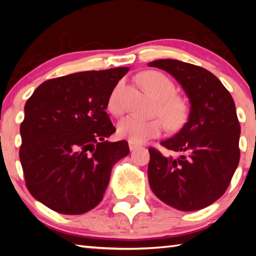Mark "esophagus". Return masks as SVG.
Segmentation results:
<instances>
[{"label":"esophagus","mask_w":256,"mask_h":256,"mask_svg":"<svg viewBox=\"0 0 256 256\" xmlns=\"http://www.w3.org/2000/svg\"><path fill=\"white\" fill-rule=\"evenodd\" d=\"M128 146H130V150L133 151V150H136L138 148H140L141 146L136 144V142H133V141H128Z\"/></svg>","instance_id":"1"}]
</instances>
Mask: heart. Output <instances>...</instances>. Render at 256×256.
<instances>
[{
  "instance_id": "1",
  "label": "heart",
  "mask_w": 256,
  "mask_h": 256,
  "mask_svg": "<svg viewBox=\"0 0 256 256\" xmlns=\"http://www.w3.org/2000/svg\"><path fill=\"white\" fill-rule=\"evenodd\" d=\"M141 82L146 92L159 100L157 112L168 126L172 130L182 126L188 118V107L183 98L175 94L176 86L172 79L158 71H149L142 74ZM120 92V84H118L110 92L107 102L108 110L115 115L122 112ZM164 130V123L160 118L146 120L136 116H126L118 124V136L136 144L159 136Z\"/></svg>"
}]
</instances>
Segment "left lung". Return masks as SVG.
<instances>
[{
  "label": "left lung",
  "instance_id": "left-lung-1",
  "mask_svg": "<svg viewBox=\"0 0 256 256\" xmlns=\"http://www.w3.org/2000/svg\"><path fill=\"white\" fill-rule=\"evenodd\" d=\"M180 82L190 98L188 120L164 148H149V184L156 196L182 211H196L216 202L228 188L240 162V134L230 92L210 71L177 60L148 63Z\"/></svg>",
  "mask_w": 256,
  "mask_h": 256
}]
</instances>
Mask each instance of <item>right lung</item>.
Wrapping results in <instances>:
<instances>
[{
    "label": "right lung",
    "instance_id": "right-lung-1",
    "mask_svg": "<svg viewBox=\"0 0 256 256\" xmlns=\"http://www.w3.org/2000/svg\"><path fill=\"white\" fill-rule=\"evenodd\" d=\"M130 68L47 80L24 105L19 157L30 194L58 214H81L102 200L110 172L130 152L106 112L110 92Z\"/></svg>",
    "mask_w": 256,
    "mask_h": 256
}]
</instances>
